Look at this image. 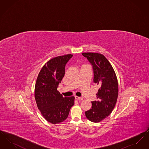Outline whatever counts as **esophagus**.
I'll list each match as a JSON object with an SVG mask.
<instances>
[{
	"instance_id": "1",
	"label": "esophagus",
	"mask_w": 149,
	"mask_h": 149,
	"mask_svg": "<svg viewBox=\"0 0 149 149\" xmlns=\"http://www.w3.org/2000/svg\"><path fill=\"white\" fill-rule=\"evenodd\" d=\"M75 98L77 100H83V98L82 97H79L78 96H75Z\"/></svg>"
}]
</instances>
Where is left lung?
I'll list each match as a JSON object with an SVG mask.
<instances>
[{
	"label": "left lung",
	"mask_w": 149,
	"mask_h": 149,
	"mask_svg": "<svg viewBox=\"0 0 149 149\" xmlns=\"http://www.w3.org/2000/svg\"><path fill=\"white\" fill-rule=\"evenodd\" d=\"M92 66L93 82L99 86L97 100L92 101V108L85 111L86 117L93 122L105 119L116 105L118 87L117 77L110 63L104 55L98 53H82Z\"/></svg>",
	"instance_id": "left-lung-1"
}]
</instances>
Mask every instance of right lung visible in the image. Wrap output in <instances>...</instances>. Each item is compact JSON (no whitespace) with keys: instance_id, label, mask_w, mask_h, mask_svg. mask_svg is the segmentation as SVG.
<instances>
[{"instance_id":"right-lung-1","label":"right lung","mask_w":149,"mask_h":149,"mask_svg":"<svg viewBox=\"0 0 149 149\" xmlns=\"http://www.w3.org/2000/svg\"><path fill=\"white\" fill-rule=\"evenodd\" d=\"M68 54L56 57L43 66L37 79L35 97L43 117L52 124L65 120L74 104V97H63L57 88L65 74V67L72 57Z\"/></svg>"}]
</instances>
